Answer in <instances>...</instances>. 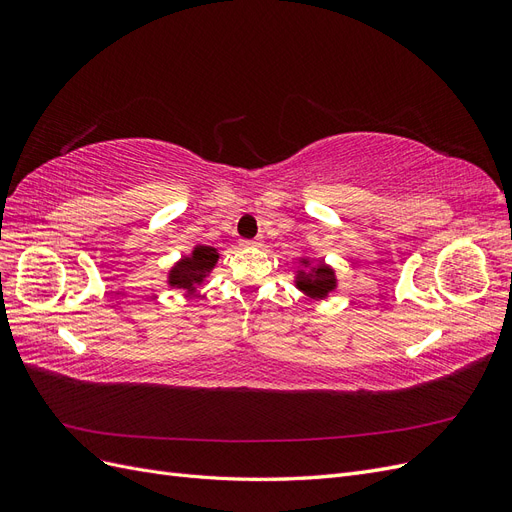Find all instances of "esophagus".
<instances>
[{
	"instance_id": "1",
	"label": "esophagus",
	"mask_w": 512,
	"mask_h": 512,
	"mask_svg": "<svg viewBox=\"0 0 512 512\" xmlns=\"http://www.w3.org/2000/svg\"><path fill=\"white\" fill-rule=\"evenodd\" d=\"M260 243H262V239H260V237H256V239H245V241H241V245H245V247L260 245Z\"/></svg>"
}]
</instances>
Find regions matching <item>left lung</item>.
<instances>
[{"label":"left lung","instance_id":"left-lung-1","mask_svg":"<svg viewBox=\"0 0 512 512\" xmlns=\"http://www.w3.org/2000/svg\"><path fill=\"white\" fill-rule=\"evenodd\" d=\"M303 267L297 271V277H294V284H297L299 290H303L307 297L312 299H327V294L337 288V277L335 271L324 265L320 260L318 265H309V260L303 258Z\"/></svg>","mask_w":512,"mask_h":512}]
</instances>
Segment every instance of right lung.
<instances>
[{"instance_id":"obj_1","label":"right lung","mask_w":512,"mask_h":512,"mask_svg":"<svg viewBox=\"0 0 512 512\" xmlns=\"http://www.w3.org/2000/svg\"><path fill=\"white\" fill-rule=\"evenodd\" d=\"M220 254L215 247L196 245L190 256H183L177 265L168 271V286L183 288L185 292H194L198 284H203L205 277L218 262Z\"/></svg>"}]
</instances>
